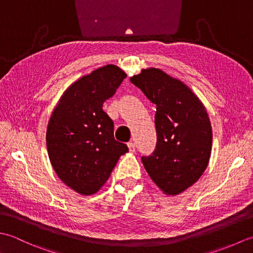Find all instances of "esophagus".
<instances>
[{
    "label": "esophagus",
    "mask_w": 253,
    "mask_h": 253,
    "mask_svg": "<svg viewBox=\"0 0 253 253\" xmlns=\"http://www.w3.org/2000/svg\"><path fill=\"white\" fill-rule=\"evenodd\" d=\"M127 147H128V149H130V152H132V153L135 152V144H134L133 142H128Z\"/></svg>",
    "instance_id": "1"
}]
</instances>
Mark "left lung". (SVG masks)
I'll list each match as a JSON object with an SVG mask.
<instances>
[{
  "label": "left lung",
  "instance_id": "left-lung-1",
  "mask_svg": "<svg viewBox=\"0 0 253 253\" xmlns=\"http://www.w3.org/2000/svg\"><path fill=\"white\" fill-rule=\"evenodd\" d=\"M156 106V148L142 163L164 193L176 195L191 187L209 165L212 126L205 107L189 87L159 69L132 76Z\"/></svg>",
  "mask_w": 253,
  "mask_h": 253
}]
</instances>
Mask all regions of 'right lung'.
Returning a JSON list of instances; mask_svg holds the SVG:
<instances>
[{
	"instance_id": "right-lung-1",
	"label": "right lung",
	"mask_w": 253,
	"mask_h": 253,
	"mask_svg": "<svg viewBox=\"0 0 253 253\" xmlns=\"http://www.w3.org/2000/svg\"><path fill=\"white\" fill-rule=\"evenodd\" d=\"M126 74L108 64L81 77L60 98L47 128V148L58 177L83 195L96 193L128 148L115 140L113 121L102 110Z\"/></svg>"
}]
</instances>
